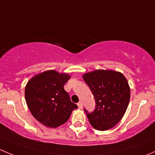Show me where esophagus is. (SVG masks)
<instances>
[{"instance_id": "34e87169", "label": "esophagus", "mask_w": 155, "mask_h": 155, "mask_svg": "<svg viewBox=\"0 0 155 155\" xmlns=\"http://www.w3.org/2000/svg\"><path fill=\"white\" fill-rule=\"evenodd\" d=\"M77 105H78V107H79V108H80V109H82V107H83V104H82V103L81 102V101H80V102L78 103Z\"/></svg>"}]
</instances>
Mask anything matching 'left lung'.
Wrapping results in <instances>:
<instances>
[{
	"label": "left lung",
	"mask_w": 155,
	"mask_h": 155,
	"mask_svg": "<svg viewBox=\"0 0 155 155\" xmlns=\"http://www.w3.org/2000/svg\"><path fill=\"white\" fill-rule=\"evenodd\" d=\"M83 79L94 97L95 109L88 112L90 124L98 130H107L121 121L129 104L130 90L122 73L97 70L83 75Z\"/></svg>",
	"instance_id": "1"
}]
</instances>
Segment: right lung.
Wrapping results in <instances>:
<instances>
[{
	"label": "right lung",
	"mask_w": 155,
	"mask_h": 155,
	"mask_svg": "<svg viewBox=\"0 0 155 155\" xmlns=\"http://www.w3.org/2000/svg\"><path fill=\"white\" fill-rule=\"evenodd\" d=\"M70 76L48 70L34 76L25 91L26 103L33 116L41 124L57 127L68 121L77 105L64 89Z\"/></svg>",
	"instance_id": "1"
}]
</instances>
